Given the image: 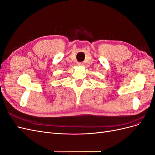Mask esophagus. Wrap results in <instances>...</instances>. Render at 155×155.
<instances>
[{"label": "esophagus", "instance_id": "34e87169", "mask_svg": "<svg viewBox=\"0 0 155 155\" xmlns=\"http://www.w3.org/2000/svg\"><path fill=\"white\" fill-rule=\"evenodd\" d=\"M78 66H79V67H81V66H83V63H78Z\"/></svg>", "mask_w": 155, "mask_h": 155}]
</instances>
